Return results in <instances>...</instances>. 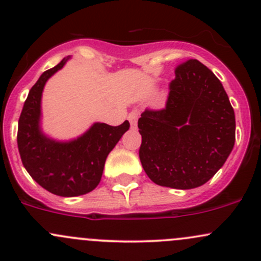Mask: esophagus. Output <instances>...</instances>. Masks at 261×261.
Instances as JSON below:
<instances>
[{"label": "esophagus", "mask_w": 261, "mask_h": 261, "mask_svg": "<svg viewBox=\"0 0 261 261\" xmlns=\"http://www.w3.org/2000/svg\"><path fill=\"white\" fill-rule=\"evenodd\" d=\"M137 119H138V112L132 111L129 114H128V120H129L132 127H136L137 125Z\"/></svg>", "instance_id": "1"}]
</instances>
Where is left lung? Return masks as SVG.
I'll return each instance as SVG.
<instances>
[{
    "instance_id": "obj_1",
    "label": "left lung",
    "mask_w": 261,
    "mask_h": 261,
    "mask_svg": "<svg viewBox=\"0 0 261 261\" xmlns=\"http://www.w3.org/2000/svg\"><path fill=\"white\" fill-rule=\"evenodd\" d=\"M165 108L138 119L139 160L154 184L190 190L202 186L227 160L235 143V113L207 66L189 59L174 69Z\"/></svg>"
}]
</instances>
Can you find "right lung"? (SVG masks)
Instances as JSON below:
<instances>
[{"label":"right lung","instance_id":"obj_1","mask_svg":"<svg viewBox=\"0 0 261 261\" xmlns=\"http://www.w3.org/2000/svg\"><path fill=\"white\" fill-rule=\"evenodd\" d=\"M66 60L45 71L30 89L18 119L17 144L23 166L40 186L54 195L72 197L98 186L107 157L129 129V122L117 127L95 123L84 136L69 143L46 138L39 128L42 89Z\"/></svg>","mask_w":261,"mask_h":261}]
</instances>
